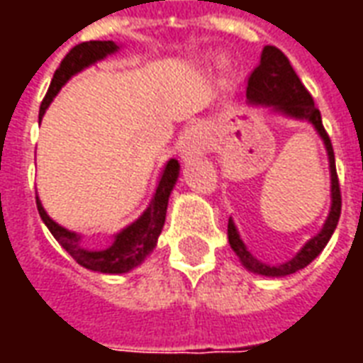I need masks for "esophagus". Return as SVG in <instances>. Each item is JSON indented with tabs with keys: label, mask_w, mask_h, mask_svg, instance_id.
I'll return each instance as SVG.
<instances>
[{
	"label": "esophagus",
	"mask_w": 363,
	"mask_h": 363,
	"mask_svg": "<svg viewBox=\"0 0 363 363\" xmlns=\"http://www.w3.org/2000/svg\"><path fill=\"white\" fill-rule=\"evenodd\" d=\"M204 151V135L200 130H189L181 140V157L184 161H192Z\"/></svg>",
	"instance_id": "obj_1"
}]
</instances>
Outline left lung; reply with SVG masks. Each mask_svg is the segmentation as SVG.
I'll return each instance as SVG.
<instances>
[{"label": "left lung", "mask_w": 363, "mask_h": 363, "mask_svg": "<svg viewBox=\"0 0 363 363\" xmlns=\"http://www.w3.org/2000/svg\"><path fill=\"white\" fill-rule=\"evenodd\" d=\"M247 101L252 106H267V108H270L276 114L286 116V118L309 122L315 128V132L319 134V138L323 140V145L327 150L328 171H330V210H328L327 220L323 223L319 233L311 237L291 259L286 260V262H280V264H267V262L259 260L247 249V245H245L239 231H237L235 221L229 218V245L239 257L241 264L252 274H260V276H268V278H284V276H289V274L305 268L307 264H311L313 260L319 257L320 251L327 247L328 239L335 233L336 223H338V218H340V206H342L338 177H336L335 153H333L330 138L323 128L319 108L315 106L309 91L303 87V83L299 82V77L294 72L289 60L276 46H264L262 48L259 66L255 67V72L249 77Z\"/></svg>", "instance_id": "1"}]
</instances>
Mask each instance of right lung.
Returning a JSON list of instances; mask_svg holds the SVG:
<instances>
[{
  "label": "right lung",
  "instance_id": "add662e5",
  "mask_svg": "<svg viewBox=\"0 0 363 363\" xmlns=\"http://www.w3.org/2000/svg\"><path fill=\"white\" fill-rule=\"evenodd\" d=\"M118 50L120 46L116 43H112V40H89V43L77 44L67 52V56L62 60V64H60L56 74L52 77L48 93L44 96L43 104H40L38 122L43 120L44 112L50 106L54 96L58 95L60 89L75 74H79L85 67L93 66V64L101 62V60ZM179 173H181L179 161L169 159L161 174H159L157 189L153 192L150 206L143 210V213L138 220L132 221L124 229H120L118 233H114L111 243L103 245L99 249L85 247L82 243V233H75L72 229L62 228L60 223L52 220L38 198H36V208H38V213L43 218L44 225L50 229L54 239L69 252V257L77 264H82L83 268L93 270V272L126 274L130 270H134L135 267H140L143 260L153 252V249L157 247V239L161 235V231H163V225H165L169 196H171L174 184L179 181Z\"/></svg>",
  "mask_w": 363,
  "mask_h": 363
}]
</instances>
